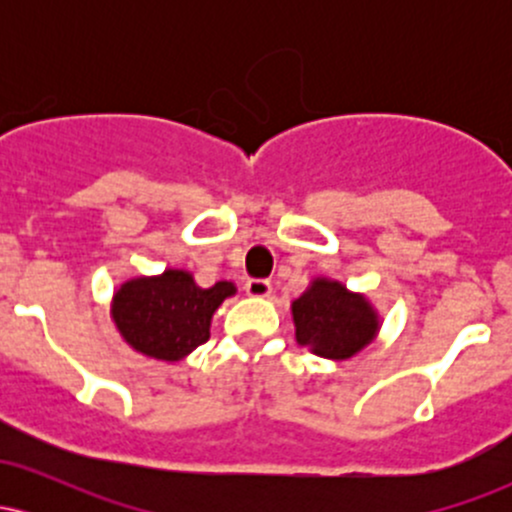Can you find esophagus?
Instances as JSON below:
<instances>
[{
	"label": "esophagus",
	"mask_w": 512,
	"mask_h": 512,
	"mask_svg": "<svg viewBox=\"0 0 512 512\" xmlns=\"http://www.w3.org/2000/svg\"><path fill=\"white\" fill-rule=\"evenodd\" d=\"M245 293L252 298H267L272 293V284L267 279H250L245 281Z\"/></svg>",
	"instance_id": "34e87169"
}]
</instances>
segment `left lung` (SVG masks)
<instances>
[{
    "label": "left lung",
    "mask_w": 512,
    "mask_h": 512,
    "mask_svg": "<svg viewBox=\"0 0 512 512\" xmlns=\"http://www.w3.org/2000/svg\"><path fill=\"white\" fill-rule=\"evenodd\" d=\"M291 310L298 344L322 358H351L378 332V315L370 303L339 281L315 279Z\"/></svg>",
    "instance_id": "obj_1"
}]
</instances>
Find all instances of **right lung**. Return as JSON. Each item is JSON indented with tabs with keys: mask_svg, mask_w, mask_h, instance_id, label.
<instances>
[{
	"mask_svg": "<svg viewBox=\"0 0 512 512\" xmlns=\"http://www.w3.org/2000/svg\"><path fill=\"white\" fill-rule=\"evenodd\" d=\"M233 293L231 281L202 289L192 274L168 269L161 276H139L122 284L113 298V320L139 354L180 361L207 342L211 315Z\"/></svg>",
	"mask_w": 512,
	"mask_h": 512,
	"instance_id": "right-lung-1",
	"label": "right lung"
}]
</instances>
